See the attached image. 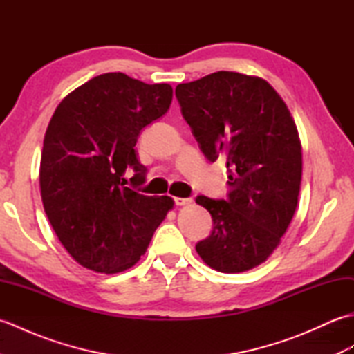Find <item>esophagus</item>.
Here are the masks:
<instances>
[{
    "label": "esophagus",
    "mask_w": 354,
    "mask_h": 354,
    "mask_svg": "<svg viewBox=\"0 0 354 354\" xmlns=\"http://www.w3.org/2000/svg\"><path fill=\"white\" fill-rule=\"evenodd\" d=\"M173 202H175L176 205H189V204H192V199L190 198H173Z\"/></svg>",
    "instance_id": "34e87169"
}]
</instances>
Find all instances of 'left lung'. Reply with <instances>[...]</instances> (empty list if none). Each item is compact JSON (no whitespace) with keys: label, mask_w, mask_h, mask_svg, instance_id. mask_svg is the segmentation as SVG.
Instances as JSON below:
<instances>
[{"label":"left lung","mask_w":354,"mask_h":354,"mask_svg":"<svg viewBox=\"0 0 354 354\" xmlns=\"http://www.w3.org/2000/svg\"><path fill=\"white\" fill-rule=\"evenodd\" d=\"M208 161H227L228 196H198L213 231L196 251L219 272H245L280 245L297 209L301 142L286 103L266 80L217 71L175 89Z\"/></svg>","instance_id":"8db88e82"}]
</instances>
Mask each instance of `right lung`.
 Instances as JSON below:
<instances>
[{
    "label": "right lung",
    "mask_w": 354,
    "mask_h": 354,
    "mask_svg": "<svg viewBox=\"0 0 354 354\" xmlns=\"http://www.w3.org/2000/svg\"><path fill=\"white\" fill-rule=\"evenodd\" d=\"M173 89L123 73L100 74L59 103L45 132L39 185L44 209L71 257L102 274L132 268L173 208L169 196L137 192L146 167L138 135L169 111ZM132 168L127 182L124 173Z\"/></svg>",
    "instance_id": "add662e5"
}]
</instances>
